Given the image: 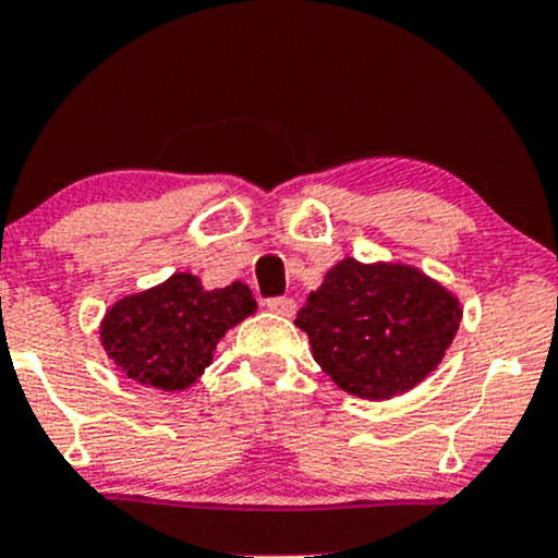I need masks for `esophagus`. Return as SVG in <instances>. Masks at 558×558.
<instances>
[{"instance_id": "esophagus-1", "label": "esophagus", "mask_w": 558, "mask_h": 558, "mask_svg": "<svg viewBox=\"0 0 558 558\" xmlns=\"http://www.w3.org/2000/svg\"><path fill=\"white\" fill-rule=\"evenodd\" d=\"M265 306L270 312H275V315L280 317H291L293 312H296V301H293L291 296H272V299H265Z\"/></svg>"}]
</instances>
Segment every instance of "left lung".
Masks as SVG:
<instances>
[{"mask_svg": "<svg viewBox=\"0 0 558 558\" xmlns=\"http://www.w3.org/2000/svg\"><path fill=\"white\" fill-rule=\"evenodd\" d=\"M459 319V301L414 267L343 259L310 293L296 325L338 388L380 401L438 367Z\"/></svg>", "mask_w": 558, "mask_h": 558, "instance_id": "1", "label": "left lung"}]
</instances>
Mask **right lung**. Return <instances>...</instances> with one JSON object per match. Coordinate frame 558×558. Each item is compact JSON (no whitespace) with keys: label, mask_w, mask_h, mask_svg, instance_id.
I'll list each match as a JSON object with an SVG mask.
<instances>
[{"label":"right lung","mask_w":558,"mask_h":558,"mask_svg":"<svg viewBox=\"0 0 558 558\" xmlns=\"http://www.w3.org/2000/svg\"><path fill=\"white\" fill-rule=\"evenodd\" d=\"M254 310L248 286L204 291L196 275L178 272L118 301L101 323V345L133 380L183 390L209 367L217 341Z\"/></svg>","instance_id":"right-lung-1"}]
</instances>
